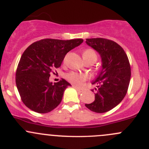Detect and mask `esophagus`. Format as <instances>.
I'll use <instances>...</instances> for the list:
<instances>
[{
    "instance_id": "esophagus-1",
    "label": "esophagus",
    "mask_w": 149,
    "mask_h": 149,
    "mask_svg": "<svg viewBox=\"0 0 149 149\" xmlns=\"http://www.w3.org/2000/svg\"><path fill=\"white\" fill-rule=\"evenodd\" d=\"M74 88H76V91H77L78 92H79V93H81L82 91H84L83 89H81V88H78V87H76V86H74Z\"/></svg>"
}]
</instances>
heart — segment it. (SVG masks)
Instances as JSON below:
<instances>
[{
  "label": "heart",
  "instance_id": "1",
  "mask_svg": "<svg viewBox=\"0 0 149 149\" xmlns=\"http://www.w3.org/2000/svg\"><path fill=\"white\" fill-rule=\"evenodd\" d=\"M83 58L84 61L88 60H95L97 61V54L92 49H86L83 52ZM65 79L70 83L77 86H80L87 79V76L84 73H78L76 71H70L65 74Z\"/></svg>",
  "mask_w": 149,
  "mask_h": 149
}]
</instances>
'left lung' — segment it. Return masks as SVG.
I'll return each instance as SVG.
<instances>
[{
	"label": "left lung",
	"mask_w": 149,
	"mask_h": 149,
	"mask_svg": "<svg viewBox=\"0 0 149 149\" xmlns=\"http://www.w3.org/2000/svg\"><path fill=\"white\" fill-rule=\"evenodd\" d=\"M86 42L100 54L102 70L92 83L97 85L91 89L95 91V100L85 106L94 112L104 113L119 104L127 94L131 76L130 63L123 47L112 40L91 38Z\"/></svg>",
	"instance_id": "1"
}]
</instances>
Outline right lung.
I'll list each match as a JSON object with an SVG mask.
<instances>
[{
    "label": "right lung",
    "instance_id": "obj_1",
    "mask_svg": "<svg viewBox=\"0 0 149 149\" xmlns=\"http://www.w3.org/2000/svg\"><path fill=\"white\" fill-rule=\"evenodd\" d=\"M84 40L44 39L30 45L22 54L16 72V84L23 103L38 113H47L62 101L71 86L65 79L52 84L49 78L61 65L65 55Z\"/></svg>",
    "mask_w": 149,
    "mask_h": 149
}]
</instances>
